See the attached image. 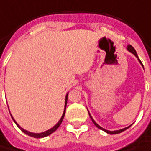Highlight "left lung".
<instances>
[{
	"label": "left lung",
	"instance_id": "8db88e82",
	"mask_svg": "<svg viewBox=\"0 0 151 151\" xmlns=\"http://www.w3.org/2000/svg\"><path fill=\"white\" fill-rule=\"evenodd\" d=\"M127 50L128 51V52H130L131 53H133L136 58H137V60H139V62L142 64V62H141V60H140V59H139V57H138V55H137V53H136V51L134 50V48L132 46V45H127ZM88 113H89V111H88ZM89 115H90V117H91V120H92V122L94 123V125L98 127V128H99V129H101V130H103V131H105L106 133H107V134H119V133H121V132H123V131H125L126 129H127L128 127H130V126H128L127 127H125V128H122V129H119V130H115V131H109V130H106V129H105V128H103L102 127H100L94 119H93V118L91 117V113H89Z\"/></svg>",
	"mask_w": 151,
	"mask_h": 151
}]
</instances>
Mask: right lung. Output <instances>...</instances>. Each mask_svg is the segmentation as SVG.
<instances>
[{"label": "right lung", "mask_w": 151, "mask_h": 151, "mask_svg": "<svg viewBox=\"0 0 151 151\" xmlns=\"http://www.w3.org/2000/svg\"><path fill=\"white\" fill-rule=\"evenodd\" d=\"M68 93H67V95H66V98H65V106H64V111H63V113H62V116H61V118L60 119V120L57 122V124L56 125H54L52 128H50V129H48V130H46V131H45V132H42V133H32V132H29V131H27V130H25V129H24L23 127H21L17 123V121L14 119V118H13V116L11 115V117H12V119H13V120H14V122L17 124V126L21 129V131H23L24 134H28V135H30V136H32V137H34V138H43V137H45V136H48V135H50L51 134H52L60 126V124H61V122H62V120H63V119H64V116H65V113H66V106H67V103H68Z\"/></svg>", "instance_id": "add662e5"}]
</instances>
